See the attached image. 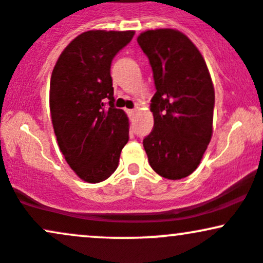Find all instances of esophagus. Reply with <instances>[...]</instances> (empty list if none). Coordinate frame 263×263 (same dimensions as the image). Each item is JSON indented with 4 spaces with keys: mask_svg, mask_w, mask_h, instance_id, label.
<instances>
[{
    "mask_svg": "<svg viewBox=\"0 0 263 263\" xmlns=\"http://www.w3.org/2000/svg\"><path fill=\"white\" fill-rule=\"evenodd\" d=\"M135 112H136V110H135V108H132V110H127V114H128V116H134Z\"/></svg>",
    "mask_w": 263,
    "mask_h": 263,
    "instance_id": "obj_1",
    "label": "esophagus"
}]
</instances>
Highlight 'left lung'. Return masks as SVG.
Segmentation results:
<instances>
[{
	"instance_id": "left-lung-1",
	"label": "left lung",
	"mask_w": 263,
	"mask_h": 263,
	"mask_svg": "<svg viewBox=\"0 0 263 263\" xmlns=\"http://www.w3.org/2000/svg\"><path fill=\"white\" fill-rule=\"evenodd\" d=\"M156 93L151 100L155 125L143 140L157 174L177 180L198 168L213 135L215 92L198 48L176 29L141 33Z\"/></svg>"
}]
</instances>
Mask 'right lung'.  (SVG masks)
Returning <instances> with one entry per match:
<instances>
[{
	"instance_id": "1",
	"label": "right lung",
	"mask_w": 263,
	"mask_h": 263,
	"mask_svg": "<svg viewBox=\"0 0 263 263\" xmlns=\"http://www.w3.org/2000/svg\"><path fill=\"white\" fill-rule=\"evenodd\" d=\"M134 31L81 33L60 54L50 78L54 134L66 163L87 183L107 179L128 142V121L115 107L111 63Z\"/></svg>"
}]
</instances>
